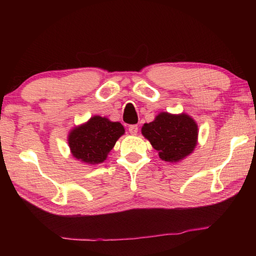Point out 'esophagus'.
<instances>
[{
	"label": "esophagus",
	"mask_w": 256,
	"mask_h": 256,
	"mask_svg": "<svg viewBox=\"0 0 256 256\" xmlns=\"http://www.w3.org/2000/svg\"><path fill=\"white\" fill-rule=\"evenodd\" d=\"M128 132L132 134V136H136V134L138 132V125H131V126L128 128Z\"/></svg>",
	"instance_id": "obj_1"
}]
</instances>
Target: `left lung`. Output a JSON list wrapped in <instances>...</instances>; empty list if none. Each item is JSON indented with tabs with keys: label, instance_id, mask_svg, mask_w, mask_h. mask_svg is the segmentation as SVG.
I'll return each mask as SVG.
<instances>
[{
	"label": "left lung",
	"instance_id": "obj_1",
	"mask_svg": "<svg viewBox=\"0 0 256 256\" xmlns=\"http://www.w3.org/2000/svg\"><path fill=\"white\" fill-rule=\"evenodd\" d=\"M142 136L167 162H178L193 152L198 144V125L188 114L162 112L142 126Z\"/></svg>",
	"mask_w": 256,
	"mask_h": 256
}]
</instances>
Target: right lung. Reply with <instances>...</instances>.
Returning <instances> with one entry per match:
<instances>
[{"label": "right lung", "mask_w": 256, "mask_h": 256, "mask_svg": "<svg viewBox=\"0 0 256 256\" xmlns=\"http://www.w3.org/2000/svg\"><path fill=\"white\" fill-rule=\"evenodd\" d=\"M125 130L120 122L94 116L88 122L76 126L68 133V142L71 154L82 162L96 164L106 160L116 141Z\"/></svg>", "instance_id": "1"}]
</instances>
